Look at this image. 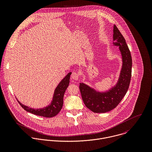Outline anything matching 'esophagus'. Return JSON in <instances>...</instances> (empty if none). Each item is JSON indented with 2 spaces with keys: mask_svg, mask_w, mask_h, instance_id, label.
Segmentation results:
<instances>
[{
  "mask_svg": "<svg viewBox=\"0 0 152 152\" xmlns=\"http://www.w3.org/2000/svg\"><path fill=\"white\" fill-rule=\"evenodd\" d=\"M71 78L74 80H78L79 79V75L75 72H72L71 74Z\"/></svg>",
  "mask_w": 152,
  "mask_h": 152,
  "instance_id": "esophagus-1",
  "label": "esophagus"
}]
</instances>
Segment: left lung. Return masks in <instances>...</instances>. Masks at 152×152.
I'll return each instance as SVG.
<instances>
[{
  "label": "left lung",
  "instance_id": "left-lung-1",
  "mask_svg": "<svg viewBox=\"0 0 152 152\" xmlns=\"http://www.w3.org/2000/svg\"><path fill=\"white\" fill-rule=\"evenodd\" d=\"M113 32V45L119 46L122 61L116 84L105 92H100L84 83H80V90L86 106L95 113H105L115 108L126 95L130 84L132 66L130 51L125 39L115 25Z\"/></svg>",
  "mask_w": 152,
  "mask_h": 152
}]
</instances>
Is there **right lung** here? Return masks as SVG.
<instances>
[{"label": "right lung", "instance_id": "obj_1", "mask_svg": "<svg viewBox=\"0 0 152 152\" xmlns=\"http://www.w3.org/2000/svg\"><path fill=\"white\" fill-rule=\"evenodd\" d=\"M71 75V72H69L60 81L54 90L53 99L51 103L45 107L39 109L30 108L22 104L18 100L19 104L25 110L36 115L45 118H51L56 116L60 112L63 106V98L65 91L69 86Z\"/></svg>", "mask_w": 152, "mask_h": 152}]
</instances>
